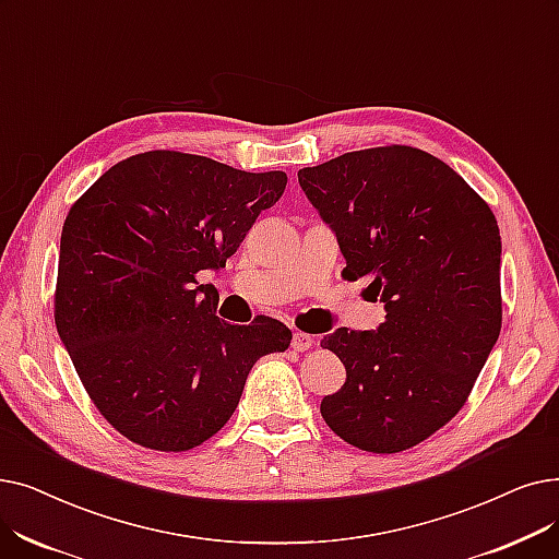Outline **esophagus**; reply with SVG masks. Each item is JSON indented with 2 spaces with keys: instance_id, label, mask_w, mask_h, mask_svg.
I'll return each mask as SVG.
<instances>
[{
  "instance_id": "34e87169",
  "label": "esophagus",
  "mask_w": 559,
  "mask_h": 559,
  "mask_svg": "<svg viewBox=\"0 0 559 559\" xmlns=\"http://www.w3.org/2000/svg\"><path fill=\"white\" fill-rule=\"evenodd\" d=\"M312 347V335L304 333V331H295L293 333V349L297 352H306Z\"/></svg>"
}]
</instances>
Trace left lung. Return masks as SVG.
I'll return each mask as SVG.
<instances>
[{"label": "left lung", "instance_id": "1", "mask_svg": "<svg viewBox=\"0 0 559 559\" xmlns=\"http://www.w3.org/2000/svg\"><path fill=\"white\" fill-rule=\"evenodd\" d=\"M299 185L335 230L343 278H368L385 306L377 331L322 340L347 370L322 418L358 450L414 448L466 404L500 335L496 216L445 162L400 143L306 166Z\"/></svg>", "mask_w": 559, "mask_h": 559}]
</instances>
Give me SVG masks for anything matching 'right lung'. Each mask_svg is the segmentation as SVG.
<instances>
[{
  "label": "right lung",
  "instance_id": "right-lung-1",
  "mask_svg": "<svg viewBox=\"0 0 559 559\" xmlns=\"http://www.w3.org/2000/svg\"><path fill=\"white\" fill-rule=\"evenodd\" d=\"M285 185L283 171L148 151L70 207L55 322L91 402L128 441L159 452L205 443L235 414L253 362L289 347L278 320L216 318L197 278L226 264Z\"/></svg>",
  "mask_w": 559,
  "mask_h": 559
}]
</instances>
